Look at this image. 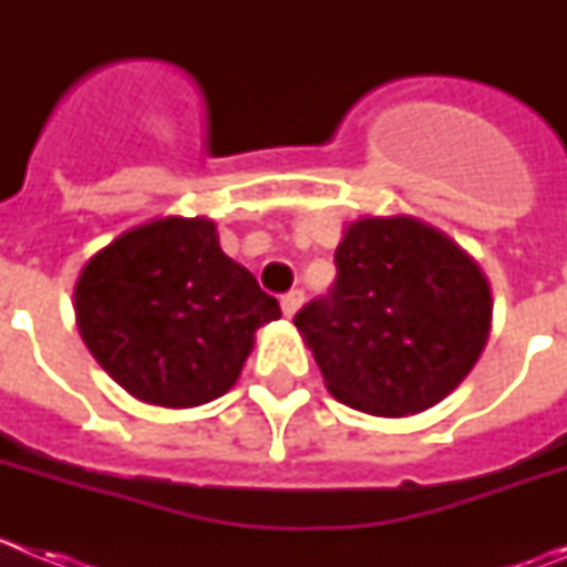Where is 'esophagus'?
Returning <instances> with one entry per match:
<instances>
[{"instance_id": "1", "label": "esophagus", "mask_w": 567, "mask_h": 567, "mask_svg": "<svg viewBox=\"0 0 567 567\" xmlns=\"http://www.w3.org/2000/svg\"><path fill=\"white\" fill-rule=\"evenodd\" d=\"M300 303H303V289H292V292H287L284 298H280V309H284L287 318H292V315L298 312Z\"/></svg>"}]
</instances>
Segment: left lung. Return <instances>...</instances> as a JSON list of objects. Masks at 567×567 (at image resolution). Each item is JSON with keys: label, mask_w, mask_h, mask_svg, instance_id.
Returning a JSON list of instances; mask_svg holds the SVG:
<instances>
[{"label": "left lung", "mask_w": 567, "mask_h": 567, "mask_svg": "<svg viewBox=\"0 0 567 567\" xmlns=\"http://www.w3.org/2000/svg\"><path fill=\"white\" fill-rule=\"evenodd\" d=\"M338 278L295 315L329 392L378 417L417 414L454 392L491 329L477 264L414 218H363L334 249Z\"/></svg>", "instance_id": "left-lung-1"}]
</instances>
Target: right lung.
<instances>
[{
  "label": "right lung",
  "mask_w": 567,
  "mask_h": 567,
  "mask_svg": "<svg viewBox=\"0 0 567 567\" xmlns=\"http://www.w3.org/2000/svg\"><path fill=\"white\" fill-rule=\"evenodd\" d=\"M278 300L221 252L207 218H164L115 238L82 269L76 320L104 372L133 398L187 409L238 380Z\"/></svg>",
  "instance_id": "1"
}]
</instances>
